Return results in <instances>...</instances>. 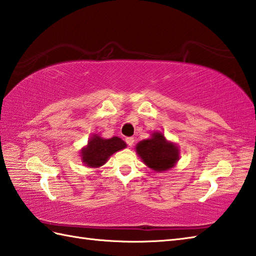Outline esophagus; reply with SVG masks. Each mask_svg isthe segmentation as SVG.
Returning a JSON list of instances; mask_svg holds the SVG:
<instances>
[{"label": "esophagus", "instance_id": "obj_1", "mask_svg": "<svg viewBox=\"0 0 256 256\" xmlns=\"http://www.w3.org/2000/svg\"><path fill=\"white\" fill-rule=\"evenodd\" d=\"M125 142H126V144L128 145V146H132L133 144H134V138H125Z\"/></svg>", "mask_w": 256, "mask_h": 256}]
</instances>
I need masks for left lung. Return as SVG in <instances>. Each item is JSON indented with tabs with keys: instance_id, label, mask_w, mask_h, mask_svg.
I'll list each match as a JSON object with an SVG mask.
<instances>
[{
	"instance_id": "left-lung-1",
	"label": "left lung",
	"mask_w": 256,
	"mask_h": 256,
	"mask_svg": "<svg viewBox=\"0 0 256 256\" xmlns=\"http://www.w3.org/2000/svg\"><path fill=\"white\" fill-rule=\"evenodd\" d=\"M135 150L144 164L155 172L170 170L179 160L178 146L167 140L162 132L152 133L150 138L136 144Z\"/></svg>"
}]
</instances>
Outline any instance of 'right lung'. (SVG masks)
<instances>
[{
	"instance_id": "obj_1",
	"label": "right lung",
	"mask_w": 256,
	"mask_h": 256,
	"mask_svg": "<svg viewBox=\"0 0 256 256\" xmlns=\"http://www.w3.org/2000/svg\"><path fill=\"white\" fill-rule=\"evenodd\" d=\"M125 148H126V143L118 136L103 138L99 134H92L88 144L81 150L80 157L86 166L99 168L106 164L111 155Z\"/></svg>"
}]
</instances>
